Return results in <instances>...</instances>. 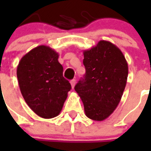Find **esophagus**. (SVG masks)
<instances>
[{"mask_svg": "<svg viewBox=\"0 0 151 151\" xmlns=\"http://www.w3.org/2000/svg\"><path fill=\"white\" fill-rule=\"evenodd\" d=\"M70 84H71V87H72V88L73 89V88H74V86H75L76 85V80L75 79H73V80L70 81Z\"/></svg>", "mask_w": 151, "mask_h": 151, "instance_id": "1", "label": "esophagus"}]
</instances>
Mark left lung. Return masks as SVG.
Segmentation results:
<instances>
[{
	"instance_id": "8db88e82",
	"label": "left lung",
	"mask_w": 151,
	"mask_h": 151,
	"mask_svg": "<svg viewBox=\"0 0 151 151\" xmlns=\"http://www.w3.org/2000/svg\"><path fill=\"white\" fill-rule=\"evenodd\" d=\"M83 54L86 73L74 89L82 100L85 115L101 122L119 104L127 83L128 63L122 51L107 41H99Z\"/></svg>"
}]
</instances>
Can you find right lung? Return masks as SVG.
Instances as JSON below:
<instances>
[{
    "label": "right lung",
    "mask_w": 151,
    "mask_h": 151,
    "mask_svg": "<svg viewBox=\"0 0 151 151\" xmlns=\"http://www.w3.org/2000/svg\"><path fill=\"white\" fill-rule=\"evenodd\" d=\"M58 59L54 49L40 45L22 56L17 66L19 85L26 103L36 114L46 119L59 114L71 89Z\"/></svg>",
    "instance_id": "right-lung-1"
}]
</instances>
